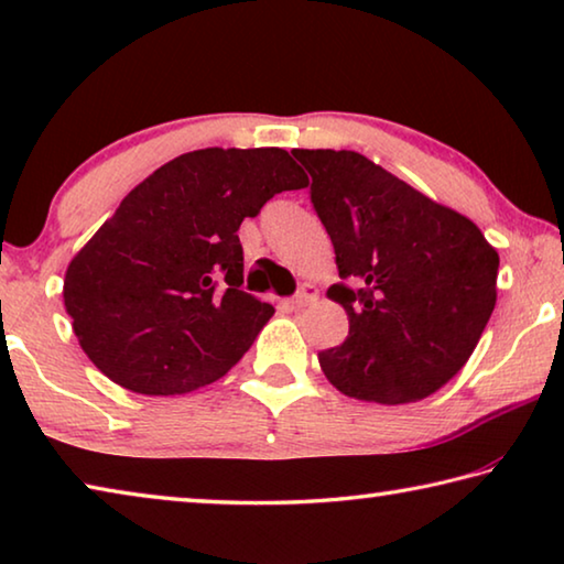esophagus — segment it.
I'll use <instances>...</instances> for the list:
<instances>
[{
  "label": "esophagus",
  "mask_w": 564,
  "mask_h": 564,
  "mask_svg": "<svg viewBox=\"0 0 564 564\" xmlns=\"http://www.w3.org/2000/svg\"><path fill=\"white\" fill-rule=\"evenodd\" d=\"M317 300V288L315 284H302V288L297 290V294H294V297L290 300L292 302V307H305V305H310V302H315Z\"/></svg>",
  "instance_id": "34e87169"
}]
</instances>
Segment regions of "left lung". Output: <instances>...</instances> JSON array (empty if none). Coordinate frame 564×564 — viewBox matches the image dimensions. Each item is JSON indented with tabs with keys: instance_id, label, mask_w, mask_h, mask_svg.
Instances as JSON below:
<instances>
[{
	"instance_id": "obj_1",
	"label": "left lung",
	"mask_w": 564,
	"mask_h": 564,
	"mask_svg": "<svg viewBox=\"0 0 564 564\" xmlns=\"http://www.w3.org/2000/svg\"><path fill=\"white\" fill-rule=\"evenodd\" d=\"M335 247L348 312L343 345L317 355L337 391L398 405L446 386L497 305L499 254L481 229L355 151H292ZM345 281L351 282L348 289Z\"/></svg>"
}]
</instances>
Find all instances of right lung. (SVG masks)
Masks as SVG:
<instances>
[{"instance_id": "right-lung-1", "label": "right lung", "mask_w": 564, "mask_h": 564, "mask_svg": "<svg viewBox=\"0 0 564 564\" xmlns=\"http://www.w3.org/2000/svg\"><path fill=\"white\" fill-rule=\"evenodd\" d=\"M307 186L282 149H202L153 171L65 272V310L95 368L143 395L192 393L237 366L274 307L245 282L239 227Z\"/></svg>"}]
</instances>
